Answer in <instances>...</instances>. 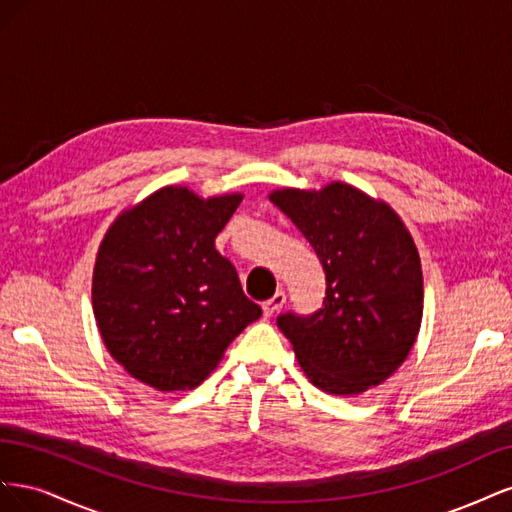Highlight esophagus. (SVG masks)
Returning <instances> with one entry per match:
<instances>
[{"label":"esophagus","mask_w":512,"mask_h":512,"mask_svg":"<svg viewBox=\"0 0 512 512\" xmlns=\"http://www.w3.org/2000/svg\"><path fill=\"white\" fill-rule=\"evenodd\" d=\"M284 303H286V294L282 290H277L269 301L262 303V314H265L267 318H271L273 314L280 312V309L284 307Z\"/></svg>","instance_id":"34e87169"}]
</instances>
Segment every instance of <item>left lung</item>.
Here are the masks:
<instances>
[{
  "instance_id": "left-lung-1",
  "label": "left lung",
  "mask_w": 512,
  "mask_h": 512,
  "mask_svg": "<svg viewBox=\"0 0 512 512\" xmlns=\"http://www.w3.org/2000/svg\"><path fill=\"white\" fill-rule=\"evenodd\" d=\"M318 254L327 297L316 314H286L303 374L329 395H361L408 359L423 320L421 258L406 224L384 200L344 181L269 194Z\"/></svg>"
}]
</instances>
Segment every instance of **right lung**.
Returning a JSON list of instances; mask_svg holds the SVG:
<instances>
[{
  "instance_id": "1",
  "label": "right lung",
  "mask_w": 512,
  "mask_h": 512,
  "mask_svg": "<svg viewBox=\"0 0 512 512\" xmlns=\"http://www.w3.org/2000/svg\"><path fill=\"white\" fill-rule=\"evenodd\" d=\"M241 200L164 185L106 230L91 280L96 324L113 359L151 389H194L262 314L215 250Z\"/></svg>"
}]
</instances>
